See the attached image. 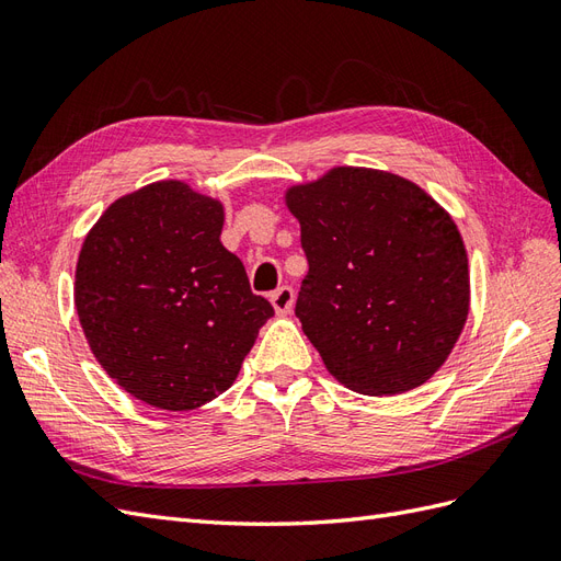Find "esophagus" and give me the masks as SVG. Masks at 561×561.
I'll return each mask as SVG.
<instances>
[{
	"mask_svg": "<svg viewBox=\"0 0 561 561\" xmlns=\"http://www.w3.org/2000/svg\"><path fill=\"white\" fill-rule=\"evenodd\" d=\"M270 300H272V306H275V310L279 314L291 312V308H294V289H291V286H279L277 291H272Z\"/></svg>",
	"mask_w": 561,
	"mask_h": 561,
	"instance_id": "34e87169",
	"label": "esophagus"
}]
</instances>
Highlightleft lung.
Masks as SVG:
<instances>
[{
    "label": "left lung",
    "instance_id": "left-lung-1",
    "mask_svg": "<svg viewBox=\"0 0 561 561\" xmlns=\"http://www.w3.org/2000/svg\"><path fill=\"white\" fill-rule=\"evenodd\" d=\"M308 275L296 318L348 389L396 396L450 355L469 312V267L453 218L391 172L334 168L286 194Z\"/></svg>",
    "mask_w": 561,
    "mask_h": 561
}]
</instances>
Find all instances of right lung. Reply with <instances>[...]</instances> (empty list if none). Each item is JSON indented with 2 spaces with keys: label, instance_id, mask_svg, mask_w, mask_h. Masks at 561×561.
<instances>
[{
  "label": "right lung",
  "instance_id": "obj_1",
  "mask_svg": "<svg viewBox=\"0 0 561 561\" xmlns=\"http://www.w3.org/2000/svg\"><path fill=\"white\" fill-rule=\"evenodd\" d=\"M222 206L182 182L111 204L82 243L76 308L94 357L161 410H194L234 383L275 308L220 243Z\"/></svg>",
  "mask_w": 561,
  "mask_h": 561
}]
</instances>
